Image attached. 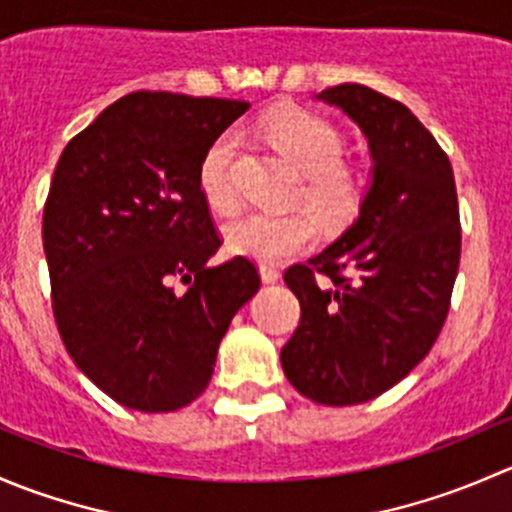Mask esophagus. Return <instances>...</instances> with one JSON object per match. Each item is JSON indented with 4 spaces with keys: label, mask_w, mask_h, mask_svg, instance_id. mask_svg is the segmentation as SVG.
<instances>
[{
    "label": "esophagus",
    "mask_w": 512,
    "mask_h": 512,
    "mask_svg": "<svg viewBox=\"0 0 512 512\" xmlns=\"http://www.w3.org/2000/svg\"><path fill=\"white\" fill-rule=\"evenodd\" d=\"M260 277H262V282H265V285H275V282H280L282 272L277 270V267H272V265H262L260 267Z\"/></svg>",
    "instance_id": "1"
}]
</instances>
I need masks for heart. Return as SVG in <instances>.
<instances>
[{
	"label": "heart",
	"instance_id": "b5f03b06",
	"mask_svg": "<svg viewBox=\"0 0 512 512\" xmlns=\"http://www.w3.org/2000/svg\"><path fill=\"white\" fill-rule=\"evenodd\" d=\"M255 131L302 173L297 190L324 223H344L359 210L364 185L344 158V136L332 121L304 108H277L255 123ZM240 138L225 131L203 153L198 190L213 213H230L237 203L235 165ZM225 250L257 262H277L307 250L317 240V223L307 210H247L223 227Z\"/></svg>",
	"mask_w": 512,
	"mask_h": 512
}]
</instances>
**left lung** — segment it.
<instances>
[{"label":"left lung","instance_id":"obj_1","mask_svg":"<svg viewBox=\"0 0 512 512\" xmlns=\"http://www.w3.org/2000/svg\"><path fill=\"white\" fill-rule=\"evenodd\" d=\"M314 98L364 133L371 183L359 218L285 272L302 319L280 359L302 396L354 406L399 384L446 322L461 260L458 195L448 156L404 103L361 84Z\"/></svg>","mask_w":512,"mask_h":512}]
</instances>
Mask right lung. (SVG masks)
Segmentation results:
<instances>
[{"mask_svg": "<svg viewBox=\"0 0 512 512\" xmlns=\"http://www.w3.org/2000/svg\"><path fill=\"white\" fill-rule=\"evenodd\" d=\"M247 101L136 91L98 113L56 163L44 252L74 364L121 406L168 414L198 399L232 317L260 289L218 252L198 165ZM173 281L188 284L175 293Z\"/></svg>", "mask_w": 512, "mask_h": 512, "instance_id": "add662e5", "label": "right lung"}]
</instances>
